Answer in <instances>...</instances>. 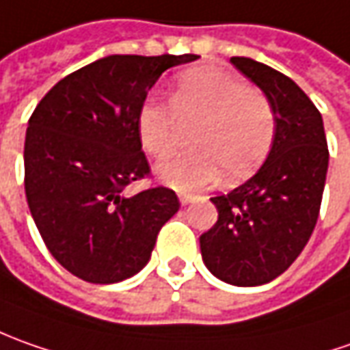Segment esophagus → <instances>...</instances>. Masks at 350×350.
<instances>
[{
    "instance_id": "34e87169",
    "label": "esophagus",
    "mask_w": 350,
    "mask_h": 350,
    "mask_svg": "<svg viewBox=\"0 0 350 350\" xmlns=\"http://www.w3.org/2000/svg\"><path fill=\"white\" fill-rule=\"evenodd\" d=\"M191 201H193V198L187 196V193H182V196H180V203H182V205H187V203H191Z\"/></svg>"
}]
</instances>
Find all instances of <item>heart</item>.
<instances>
[{"mask_svg":"<svg viewBox=\"0 0 350 350\" xmlns=\"http://www.w3.org/2000/svg\"><path fill=\"white\" fill-rule=\"evenodd\" d=\"M191 133L193 151L180 152L157 166L166 186L196 193L224 174L238 182L254 174L269 157L277 137V116L269 96L247 87L221 67H191L170 87V104L145 100L137 112L141 147L164 159Z\"/></svg>","mask_w":350,"mask_h":350,"instance_id":"1","label":"heart"}]
</instances>
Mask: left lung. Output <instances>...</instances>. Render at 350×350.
Wrapping results in <instances>:
<instances>
[{
    "label": "left lung",
    "instance_id": "left-lung-1",
    "mask_svg": "<svg viewBox=\"0 0 350 350\" xmlns=\"http://www.w3.org/2000/svg\"><path fill=\"white\" fill-rule=\"evenodd\" d=\"M271 100L277 137L267 161L242 186L211 198L219 219L199 236L207 269L236 286L277 279L318 223L329 151L323 120L291 77L250 57H230Z\"/></svg>",
    "mask_w": 350,
    "mask_h": 350
}]
</instances>
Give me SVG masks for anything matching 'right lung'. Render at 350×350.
Here are the masks:
<instances>
[{
  "label": "right lung",
  "instance_id": "right-lung-1",
  "mask_svg": "<svg viewBox=\"0 0 350 350\" xmlns=\"http://www.w3.org/2000/svg\"><path fill=\"white\" fill-rule=\"evenodd\" d=\"M184 55H108L69 73L34 108L25 139V193L50 254L71 275L120 283L151 258L157 234L180 209L174 189L124 193L151 176L137 112Z\"/></svg>",
  "mask_w": 350,
  "mask_h": 350
}]
</instances>
